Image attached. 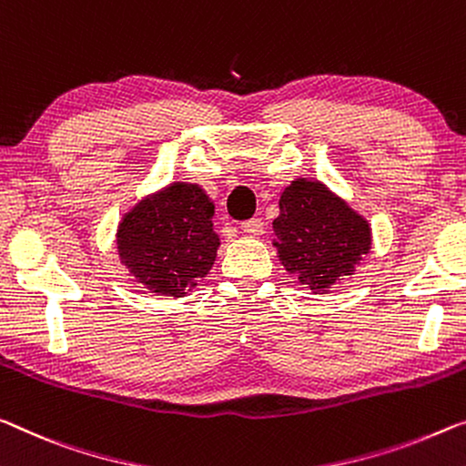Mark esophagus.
<instances>
[{"mask_svg": "<svg viewBox=\"0 0 466 466\" xmlns=\"http://www.w3.org/2000/svg\"><path fill=\"white\" fill-rule=\"evenodd\" d=\"M241 231L248 235H260L264 231V223L260 218H249L246 223H241Z\"/></svg>", "mask_w": 466, "mask_h": 466, "instance_id": "34e87169", "label": "esophagus"}]
</instances>
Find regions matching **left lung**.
<instances>
[{"label":"left lung","mask_w":466,"mask_h":466,"mask_svg":"<svg viewBox=\"0 0 466 466\" xmlns=\"http://www.w3.org/2000/svg\"><path fill=\"white\" fill-rule=\"evenodd\" d=\"M273 220L279 260L314 293H327L370 249V227L320 181L296 178Z\"/></svg>","instance_id":"1"}]
</instances>
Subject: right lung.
<instances>
[{
	"instance_id": "right-lung-1",
	"label": "right lung",
	"mask_w": 466,
	"mask_h": 466,
	"mask_svg": "<svg viewBox=\"0 0 466 466\" xmlns=\"http://www.w3.org/2000/svg\"><path fill=\"white\" fill-rule=\"evenodd\" d=\"M212 217L214 204L199 185L170 183L125 214L116 233L120 262L152 293L183 298L217 258Z\"/></svg>"
}]
</instances>
